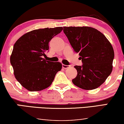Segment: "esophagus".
Wrapping results in <instances>:
<instances>
[{"label": "esophagus", "mask_w": 124, "mask_h": 124, "mask_svg": "<svg viewBox=\"0 0 124 124\" xmlns=\"http://www.w3.org/2000/svg\"><path fill=\"white\" fill-rule=\"evenodd\" d=\"M62 68H63L64 69H67V68H69L70 67V65H64V64H62Z\"/></svg>", "instance_id": "34e87169"}]
</instances>
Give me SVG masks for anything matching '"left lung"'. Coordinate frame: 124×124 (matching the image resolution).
Masks as SVG:
<instances>
[{
	"instance_id": "obj_1",
	"label": "left lung",
	"mask_w": 124,
	"mask_h": 124,
	"mask_svg": "<svg viewBox=\"0 0 124 124\" xmlns=\"http://www.w3.org/2000/svg\"><path fill=\"white\" fill-rule=\"evenodd\" d=\"M74 51L79 53L82 66H74L77 75L73 79L74 85L84 90L99 87L111 73L114 50L107 38L101 31L89 26H64Z\"/></svg>"
}]
</instances>
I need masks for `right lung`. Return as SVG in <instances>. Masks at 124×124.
Masks as SVG:
<instances>
[{
  "mask_svg": "<svg viewBox=\"0 0 124 124\" xmlns=\"http://www.w3.org/2000/svg\"><path fill=\"white\" fill-rule=\"evenodd\" d=\"M62 29L56 27L32 30L15 43L10 62L16 79L28 90L38 91L48 87L62 69L61 62L46 61L43 57L49 49V42Z\"/></svg>",
  "mask_w": 124,
  "mask_h": 124,
  "instance_id": "obj_1",
  "label": "right lung"
}]
</instances>
